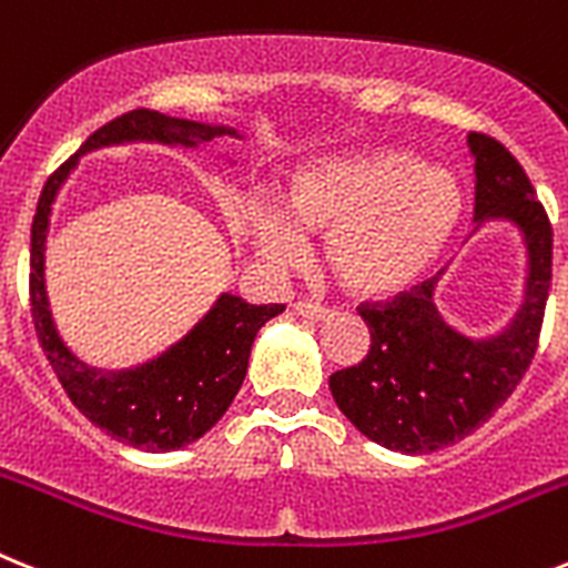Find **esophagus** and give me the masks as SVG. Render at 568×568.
<instances>
[{"instance_id":"1","label":"esophagus","mask_w":568,"mask_h":568,"mask_svg":"<svg viewBox=\"0 0 568 568\" xmlns=\"http://www.w3.org/2000/svg\"><path fill=\"white\" fill-rule=\"evenodd\" d=\"M295 313L304 318H313V322H327L333 316L331 307H324V304H313V302H295L293 304Z\"/></svg>"}]
</instances>
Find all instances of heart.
<instances>
[{
    "mask_svg": "<svg viewBox=\"0 0 568 568\" xmlns=\"http://www.w3.org/2000/svg\"><path fill=\"white\" fill-rule=\"evenodd\" d=\"M465 197L448 169L405 149H373L302 169L284 206L252 212L261 258L293 266L310 235H324V264L353 298L387 302L410 293L445 258Z\"/></svg>",
    "mask_w": 568,
    "mask_h": 568,
    "instance_id": "heart-1",
    "label": "heart"
}]
</instances>
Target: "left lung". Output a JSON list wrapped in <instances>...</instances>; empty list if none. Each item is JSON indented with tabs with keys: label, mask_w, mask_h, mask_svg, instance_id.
I'll use <instances>...</instances> for the list:
<instances>
[{
	"label": "left lung",
	"mask_w": 568,
	"mask_h": 568,
	"mask_svg": "<svg viewBox=\"0 0 568 568\" xmlns=\"http://www.w3.org/2000/svg\"><path fill=\"white\" fill-rule=\"evenodd\" d=\"M474 158V221L515 226L526 252L520 302L497 333L468 336L445 318L439 278L385 307H362L371 351L333 373L331 394L371 443L430 454L477 430L520 385L537 351L551 284V226L535 189L506 145L468 134Z\"/></svg>",
	"instance_id": "1"
}]
</instances>
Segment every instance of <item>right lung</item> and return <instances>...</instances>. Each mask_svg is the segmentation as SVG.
<instances>
[{"instance_id": "obj_1", "label": "right lung", "mask_w": 568, "mask_h": 568, "mask_svg": "<svg viewBox=\"0 0 568 568\" xmlns=\"http://www.w3.org/2000/svg\"><path fill=\"white\" fill-rule=\"evenodd\" d=\"M221 138H244L232 125L169 118L160 111L134 109L97 129L80 152L48 178L31 226V310L42 351L77 410L118 443L140 450H178L197 443L244 385L252 342L284 304H246L241 295L221 293L183 338L169 344L143 365L105 371L77 356L57 331L45 287V244L51 212L62 183L82 154L125 143H160L197 149ZM235 163V160H230Z\"/></svg>"}]
</instances>
